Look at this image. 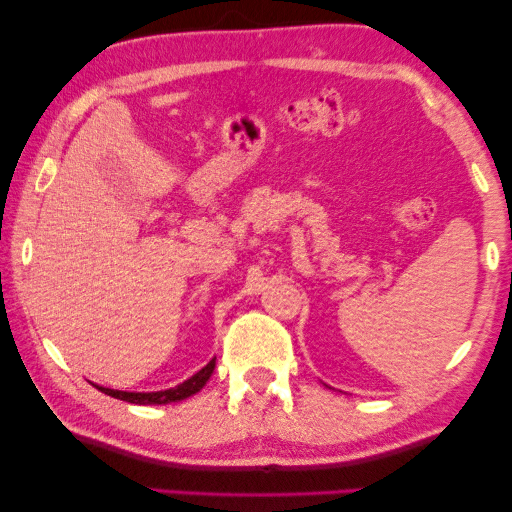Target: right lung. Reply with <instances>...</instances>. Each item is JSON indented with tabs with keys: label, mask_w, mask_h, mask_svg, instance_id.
Returning a JSON list of instances; mask_svg holds the SVG:
<instances>
[{
	"label": "right lung",
	"mask_w": 512,
	"mask_h": 512,
	"mask_svg": "<svg viewBox=\"0 0 512 512\" xmlns=\"http://www.w3.org/2000/svg\"><path fill=\"white\" fill-rule=\"evenodd\" d=\"M214 366H216V359H212L207 363L205 368L198 370L193 377H188L186 382L177 384V387L172 389H163V391H118V389H109V387H100V384H95L97 389L102 391V394H107L111 398H121V401H128V403H137V405H165V403H177V401H184V398L198 394V391L205 387L209 377L214 373Z\"/></svg>",
	"instance_id": "right-lung-1"
}]
</instances>
